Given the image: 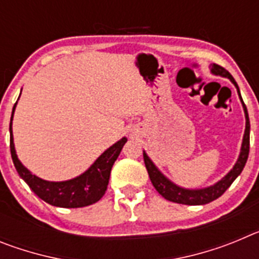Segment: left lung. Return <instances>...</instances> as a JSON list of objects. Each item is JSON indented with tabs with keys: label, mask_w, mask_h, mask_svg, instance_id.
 I'll return each mask as SVG.
<instances>
[{
	"label": "left lung",
	"mask_w": 259,
	"mask_h": 259,
	"mask_svg": "<svg viewBox=\"0 0 259 259\" xmlns=\"http://www.w3.org/2000/svg\"><path fill=\"white\" fill-rule=\"evenodd\" d=\"M211 72L214 75H219V76L228 77V79L235 84L237 89V93H239V97L242 102V107H244V113H245V132H244V139H242L241 144V152H240L239 159L236 161L235 166H233L232 170L224 176L223 179L219 180L218 183H215L214 185H210L206 188L201 189H185L179 187V185L174 184L171 180H168L161 171L158 170L155 164L153 163L152 159L148 157L145 152H144V162H145V167L149 174V178L152 180V184L154 185V188L157 189V192L161 194L162 197H164L166 200L171 201V202L176 203H183V205H205V203H209L211 201L217 200L230 188V185L235 182L237 176L241 174L242 168L245 167L246 161H248L249 155V144H250V123H249V115L248 110H246L245 104L242 101L241 95H240L239 85L235 81V79L232 77V75L228 72L226 68H223L222 66L215 65L212 63L211 66Z\"/></svg>",
	"instance_id": "1"
}]
</instances>
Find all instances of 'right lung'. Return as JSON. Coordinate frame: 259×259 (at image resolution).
Listing matches in <instances>:
<instances>
[{
    "label": "right lung",
    "mask_w": 259,
    "mask_h": 259,
    "mask_svg": "<svg viewBox=\"0 0 259 259\" xmlns=\"http://www.w3.org/2000/svg\"><path fill=\"white\" fill-rule=\"evenodd\" d=\"M15 106L17 104L14 105L10 119L11 158H13L14 166L17 168L19 176L28 184L29 188L35 192L36 196H38L41 200L50 203L53 206L67 207V209L88 206V205H92L101 200L107 189L111 167L116 161L118 155L120 154V150L124 144L127 143V139L123 137L113 146H110L109 149L105 150L96 159L95 163L80 176H76L71 180H66V182H48V180L40 179L36 175H32L31 171L27 170L22 164V162L18 159L15 146H14L13 128H11Z\"/></svg>",
    "instance_id": "add662e5"
}]
</instances>
